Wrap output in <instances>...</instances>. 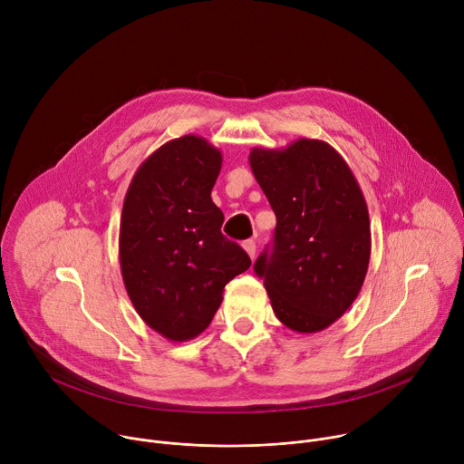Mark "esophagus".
<instances>
[{
  "instance_id": "esophagus-1",
  "label": "esophagus",
  "mask_w": 464,
  "mask_h": 464,
  "mask_svg": "<svg viewBox=\"0 0 464 464\" xmlns=\"http://www.w3.org/2000/svg\"><path fill=\"white\" fill-rule=\"evenodd\" d=\"M242 246H244L246 253L249 255V258L253 260V258H255V253H256V244H255V240H253V238H249V240H246Z\"/></svg>"
}]
</instances>
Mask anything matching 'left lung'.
Instances as JSON below:
<instances>
[{"label":"left lung","instance_id":"left-lung-1","mask_svg":"<svg viewBox=\"0 0 464 464\" xmlns=\"http://www.w3.org/2000/svg\"><path fill=\"white\" fill-rule=\"evenodd\" d=\"M249 165L277 217L272 249L255 262L277 319L301 334L324 330L358 297L371 258L363 192L328 143L251 149Z\"/></svg>","mask_w":464,"mask_h":464}]
</instances>
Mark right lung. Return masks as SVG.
<instances>
[{"mask_svg":"<svg viewBox=\"0 0 464 464\" xmlns=\"http://www.w3.org/2000/svg\"><path fill=\"white\" fill-rule=\"evenodd\" d=\"M220 169V150L188 134L152 152L124 196L122 283L140 317L170 342L202 334L226 285L251 264L220 231L224 215L211 200Z\"/></svg>","mask_w":464,"mask_h":464,"instance_id":"obj_1","label":"right lung"}]
</instances>
